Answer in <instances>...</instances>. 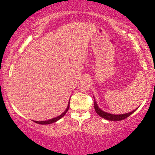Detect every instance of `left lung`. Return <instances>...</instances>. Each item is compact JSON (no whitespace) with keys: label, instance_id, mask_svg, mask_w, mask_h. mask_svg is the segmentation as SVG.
Returning <instances> with one entry per match:
<instances>
[{"label":"left lung","instance_id":"obj_1","mask_svg":"<svg viewBox=\"0 0 155 155\" xmlns=\"http://www.w3.org/2000/svg\"><path fill=\"white\" fill-rule=\"evenodd\" d=\"M94 107H95V110L96 113L99 115V116L104 118L105 120H110V121H120L122 120H124V119L127 118L129 116H130L133 113H134L136 111V110H133V111L129 112V113L126 114H111L107 113V112H105L101 109L100 108L97 106V104H96L95 101V104H94Z\"/></svg>","mask_w":155,"mask_h":155}]
</instances>
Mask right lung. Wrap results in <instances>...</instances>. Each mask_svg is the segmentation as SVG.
Returning a JSON list of instances; mask_svg holds the SVG:
<instances>
[{
	"label": "right lung",
	"mask_w": 155,
	"mask_h": 155,
	"mask_svg": "<svg viewBox=\"0 0 155 155\" xmlns=\"http://www.w3.org/2000/svg\"><path fill=\"white\" fill-rule=\"evenodd\" d=\"M69 106H70V101H69L68 103V107L66 109H65V111L63 112L62 114H60V116L57 117H54V118L53 119H51V120H47V121H41V122H39V121H34L35 122H36V123L38 124H51L53 123V122H57L58 120H59L60 119H61L62 117H63L64 115L65 114L67 113V111H68V108H69Z\"/></svg>",
	"instance_id": "1"
}]
</instances>
